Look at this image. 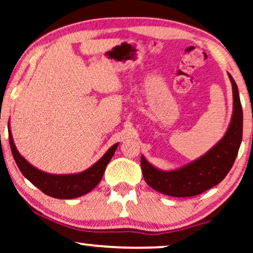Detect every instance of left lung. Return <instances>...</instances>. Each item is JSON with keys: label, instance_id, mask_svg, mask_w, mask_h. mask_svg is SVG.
<instances>
[{"label": "left lung", "instance_id": "left-lung-1", "mask_svg": "<svg viewBox=\"0 0 253 253\" xmlns=\"http://www.w3.org/2000/svg\"><path fill=\"white\" fill-rule=\"evenodd\" d=\"M233 85L234 112L224 137L198 160L171 171H162L140 159L145 182L157 191L171 197H192L219 184L233 167L240 150L243 134V112L237 85L229 75Z\"/></svg>", "mask_w": 253, "mask_h": 253}]
</instances>
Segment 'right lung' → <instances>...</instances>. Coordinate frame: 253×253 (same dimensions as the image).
I'll return each mask as SVG.
<instances>
[{"label":"right lung","instance_id":"right-lung-1","mask_svg":"<svg viewBox=\"0 0 253 253\" xmlns=\"http://www.w3.org/2000/svg\"><path fill=\"white\" fill-rule=\"evenodd\" d=\"M9 143L17 166L22 174L40 189L47 196L58 199H72L81 197L95 188L101 181L105 169L115 153L119 144H115L106 152V154L87 170L72 175H51L34 168L18 153L13 144L11 132L9 129Z\"/></svg>","mask_w":253,"mask_h":253}]
</instances>
